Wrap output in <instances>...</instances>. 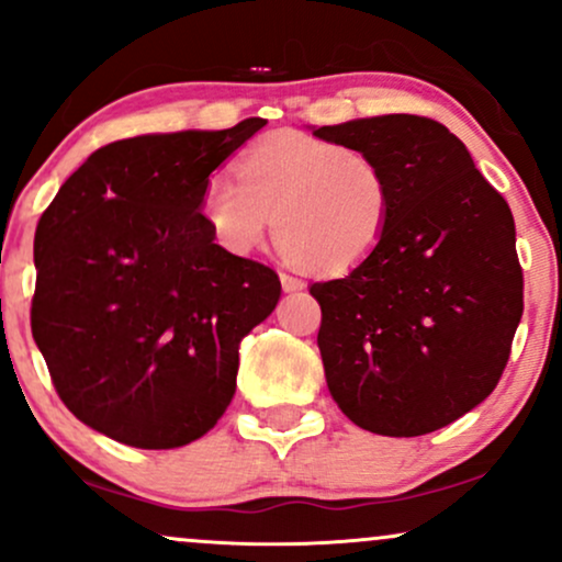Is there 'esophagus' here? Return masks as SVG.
Masks as SVG:
<instances>
[{
	"mask_svg": "<svg viewBox=\"0 0 562 562\" xmlns=\"http://www.w3.org/2000/svg\"><path fill=\"white\" fill-rule=\"evenodd\" d=\"M280 282H282V290H288V293H293V290H301L303 288L301 277H293V274H288V272H280Z\"/></svg>",
	"mask_w": 562,
	"mask_h": 562,
	"instance_id": "esophagus-1",
	"label": "esophagus"
}]
</instances>
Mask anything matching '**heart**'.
<instances>
[{
  "mask_svg": "<svg viewBox=\"0 0 562 562\" xmlns=\"http://www.w3.org/2000/svg\"><path fill=\"white\" fill-rule=\"evenodd\" d=\"M237 182L211 177L200 211L232 254L274 240L303 267L348 272L370 259L389 232L393 179L372 153L301 132H282L245 150Z\"/></svg>",
  "mask_w": 562,
  "mask_h": 562,
  "instance_id": "b5f03b06",
  "label": "heart"
}]
</instances>
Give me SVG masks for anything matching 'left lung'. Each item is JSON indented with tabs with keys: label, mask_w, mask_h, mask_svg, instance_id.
<instances>
[{
	"label": "left lung",
	"mask_w": 562,
	"mask_h": 562,
	"mask_svg": "<svg viewBox=\"0 0 562 562\" xmlns=\"http://www.w3.org/2000/svg\"><path fill=\"white\" fill-rule=\"evenodd\" d=\"M393 179L389 232L340 280L314 282L319 353L344 415L380 436H423L481 404L505 372L524 314L507 200L468 147L425 115L322 126Z\"/></svg>",
	"instance_id": "1"
}]
</instances>
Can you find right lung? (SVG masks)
Returning a JSON list of instances; mask_svg holds the SVG:
<instances>
[{
    "label": "right lung",
    "mask_w": 562,
    "mask_h": 562,
    "mask_svg": "<svg viewBox=\"0 0 562 562\" xmlns=\"http://www.w3.org/2000/svg\"><path fill=\"white\" fill-rule=\"evenodd\" d=\"M263 124L111 142L38 218L31 333L63 404L113 441L184 447L235 396L237 346L282 288L214 243L200 198Z\"/></svg>",
    "instance_id": "obj_1"
}]
</instances>
